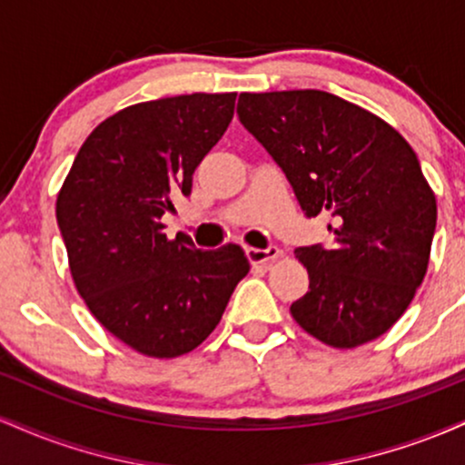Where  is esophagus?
Returning a JSON list of instances; mask_svg holds the SVG:
<instances>
[{"mask_svg":"<svg viewBox=\"0 0 465 465\" xmlns=\"http://www.w3.org/2000/svg\"><path fill=\"white\" fill-rule=\"evenodd\" d=\"M282 251L277 247H266V249H253L249 247L247 249V258L251 264H260V266H269L273 262L275 258H280Z\"/></svg>","mask_w":465,"mask_h":465,"instance_id":"34e87169","label":"esophagus"}]
</instances>
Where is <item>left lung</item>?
Here are the masks:
<instances>
[{
    "label": "left lung",
    "mask_w": 465,
    "mask_h": 465,
    "mask_svg": "<svg viewBox=\"0 0 465 465\" xmlns=\"http://www.w3.org/2000/svg\"><path fill=\"white\" fill-rule=\"evenodd\" d=\"M238 117L303 214L332 218V247L295 249L311 280L291 306L295 322L341 350L385 334L424 280L435 233L418 154L378 115L319 89L240 94Z\"/></svg>",
    "instance_id": "1"
}]
</instances>
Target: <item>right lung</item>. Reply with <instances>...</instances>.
Here are the masks:
<instances>
[{"label":"right lung","mask_w":465,"mask_h":465,"mask_svg":"<svg viewBox=\"0 0 465 465\" xmlns=\"http://www.w3.org/2000/svg\"><path fill=\"white\" fill-rule=\"evenodd\" d=\"M236 94L133 104L84 140L56 199V221L80 297L140 354L173 359L201 345L249 273L238 244L203 251L168 240L162 216L233 117Z\"/></svg>","instance_id":"right-lung-1"}]
</instances>
